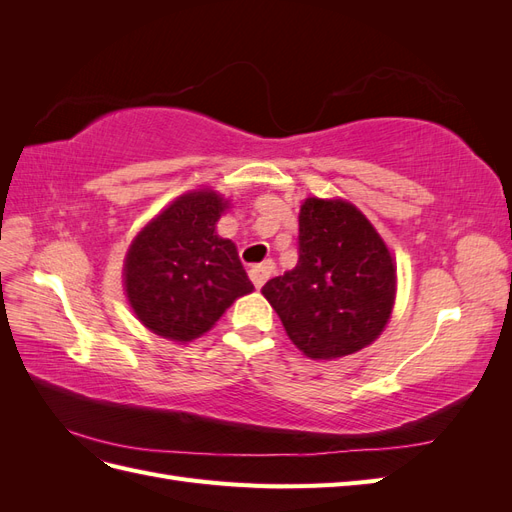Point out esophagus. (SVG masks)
Segmentation results:
<instances>
[{"mask_svg":"<svg viewBox=\"0 0 512 512\" xmlns=\"http://www.w3.org/2000/svg\"><path fill=\"white\" fill-rule=\"evenodd\" d=\"M273 271H275V262L273 260H265V262H260V265H254L250 269V280L254 282L256 288H262V284L269 280Z\"/></svg>","mask_w":512,"mask_h":512,"instance_id":"34e87169","label":"esophagus"}]
</instances>
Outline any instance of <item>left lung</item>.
I'll list each match as a JSON object with an SVG mask.
<instances>
[{"label":"left lung","mask_w":512,"mask_h":512,"mask_svg":"<svg viewBox=\"0 0 512 512\" xmlns=\"http://www.w3.org/2000/svg\"><path fill=\"white\" fill-rule=\"evenodd\" d=\"M395 262L365 215L342 198H305L297 267L262 294L290 342L314 361L359 352L384 331L395 303Z\"/></svg>","instance_id":"8db88e82"}]
</instances>
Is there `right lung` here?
Wrapping results in <instances>:
<instances>
[{"instance_id":"obj_1","label":"right lung","mask_w":512,"mask_h":512,"mask_svg":"<svg viewBox=\"0 0 512 512\" xmlns=\"http://www.w3.org/2000/svg\"><path fill=\"white\" fill-rule=\"evenodd\" d=\"M226 207L228 200L213 190L183 194L138 232L126 254L130 307L170 342L207 333L235 299L254 290L237 245L215 232Z\"/></svg>"}]
</instances>
